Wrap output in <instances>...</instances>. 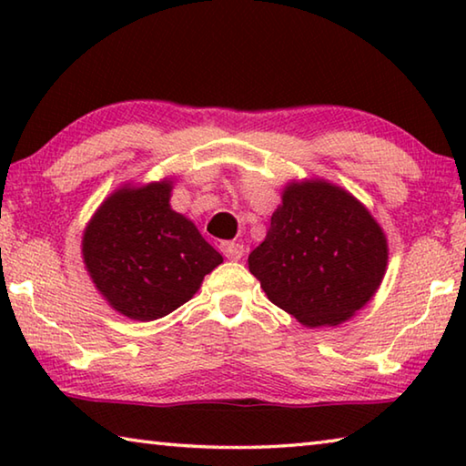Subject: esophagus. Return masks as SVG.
Returning a JSON list of instances; mask_svg holds the SVG:
<instances>
[{
  "mask_svg": "<svg viewBox=\"0 0 466 466\" xmlns=\"http://www.w3.org/2000/svg\"><path fill=\"white\" fill-rule=\"evenodd\" d=\"M222 252L226 258H230V261H240L242 255H244V247L240 242H222Z\"/></svg>",
  "mask_w": 466,
  "mask_h": 466,
  "instance_id": "esophagus-1",
  "label": "esophagus"
}]
</instances>
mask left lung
Returning a JSON list of instances; mask_svg holds the SVG:
<instances>
[{"label":"left lung","instance_id":"1","mask_svg":"<svg viewBox=\"0 0 466 466\" xmlns=\"http://www.w3.org/2000/svg\"><path fill=\"white\" fill-rule=\"evenodd\" d=\"M389 263L386 234L368 208L325 178L291 180L248 271L299 325L335 327L372 299Z\"/></svg>","mask_w":466,"mask_h":466}]
</instances>
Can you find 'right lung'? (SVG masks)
I'll return each instance as SVG.
<instances>
[{
    "instance_id": "1",
    "label": "right lung",
    "mask_w": 466,
    "mask_h": 466,
    "mask_svg": "<svg viewBox=\"0 0 466 466\" xmlns=\"http://www.w3.org/2000/svg\"><path fill=\"white\" fill-rule=\"evenodd\" d=\"M172 178L115 188L84 228L82 258L108 306L139 322L188 302L224 258L170 208Z\"/></svg>"
}]
</instances>
